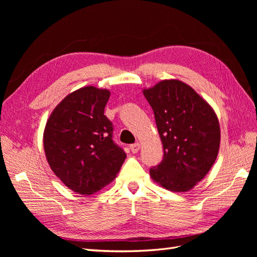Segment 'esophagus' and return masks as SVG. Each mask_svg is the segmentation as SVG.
<instances>
[{
    "instance_id": "34e87169",
    "label": "esophagus",
    "mask_w": 257,
    "mask_h": 257,
    "mask_svg": "<svg viewBox=\"0 0 257 257\" xmlns=\"http://www.w3.org/2000/svg\"><path fill=\"white\" fill-rule=\"evenodd\" d=\"M130 149H131V151L133 152V153H137V152L139 151V149H141V144L136 143V144L131 145V146H130Z\"/></svg>"
}]
</instances>
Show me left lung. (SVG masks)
<instances>
[{"label": "left lung", "instance_id": "1", "mask_svg": "<svg viewBox=\"0 0 257 257\" xmlns=\"http://www.w3.org/2000/svg\"><path fill=\"white\" fill-rule=\"evenodd\" d=\"M144 94L152 107L164 149L162 162L150 168V175L169 191H189L207 175L217 157V116L182 81L163 80L144 90Z\"/></svg>", "mask_w": 257, "mask_h": 257}]
</instances>
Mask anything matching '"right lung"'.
Here are the masks:
<instances>
[{"label": "right lung", "mask_w": 257, "mask_h": 257, "mask_svg": "<svg viewBox=\"0 0 257 257\" xmlns=\"http://www.w3.org/2000/svg\"><path fill=\"white\" fill-rule=\"evenodd\" d=\"M110 92L85 87L54 108L44 132L46 158L67 188L90 194L111 182L126 154L113 142V125L104 114Z\"/></svg>", "instance_id": "obj_1"}]
</instances>
